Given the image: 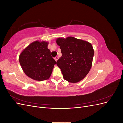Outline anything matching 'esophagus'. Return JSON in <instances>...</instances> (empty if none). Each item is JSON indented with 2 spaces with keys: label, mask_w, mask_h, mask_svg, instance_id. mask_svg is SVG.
<instances>
[{
  "label": "esophagus",
  "mask_w": 123,
  "mask_h": 123,
  "mask_svg": "<svg viewBox=\"0 0 123 123\" xmlns=\"http://www.w3.org/2000/svg\"><path fill=\"white\" fill-rule=\"evenodd\" d=\"M58 58H59V57H58V56H56V57H55V61L56 62H57V60H58Z\"/></svg>",
  "instance_id": "34e87169"
}]
</instances>
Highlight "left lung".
<instances>
[{
	"label": "left lung",
	"instance_id": "8db88e82",
	"mask_svg": "<svg viewBox=\"0 0 123 123\" xmlns=\"http://www.w3.org/2000/svg\"><path fill=\"white\" fill-rule=\"evenodd\" d=\"M56 42L60 46L62 54L56 64L61 69L64 79L70 83L79 82L91 68L94 53L92 44L72 36L58 38Z\"/></svg>",
	"mask_w": 123,
	"mask_h": 123
}]
</instances>
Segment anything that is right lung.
<instances>
[{
  "instance_id": "obj_1",
  "label": "right lung",
  "mask_w": 123,
  "mask_h": 123,
  "mask_svg": "<svg viewBox=\"0 0 123 123\" xmlns=\"http://www.w3.org/2000/svg\"><path fill=\"white\" fill-rule=\"evenodd\" d=\"M48 43L46 41L36 40L24 49L19 55V62L23 70L33 80H48L56 64L48 48Z\"/></svg>"
}]
</instances>
